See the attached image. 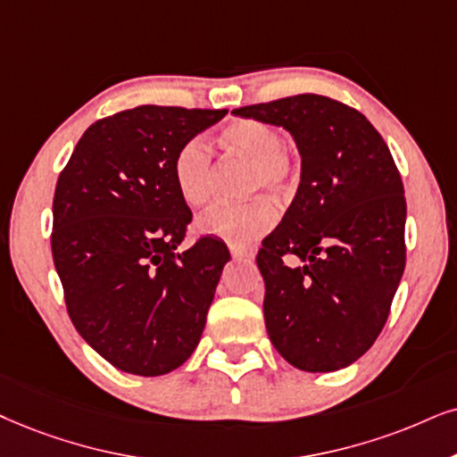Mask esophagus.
<instances>
[{"label": "esophagus", "mask_w": 457, "mask_h": 457, "mask_svg": "<svg viewBox=\"0 0 457 457\" xmlns=\"http://www.w3.org/2000/svg\"><path fill=\"white\" fill-rule=\"evenodd\" d=\"M229 253H232L234 259H251L253 257L251 248L240 246V245H229Z\"/></svg>", "instance_id": "esophagus-1"}]
</instances>
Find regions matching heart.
I'll use <instances>...</instances> for the list:
<instances>
[{
  "mask_svg": "<svg viewBox=\"0 0 457 457\" xmlns=\"http://www.w3.org/2000/svg\"><path fill=\"white\" fill-rule=\"evenodd\" d=\"M217 143L223 154L246 160L245 194H270L276 200H287L297 192L302 166L297 155L282 143V132L274 124L253 118L236 120L223 126ZM172 179L189 206L202 209L211 204L215 195V166L211 149L202 138H189L177 149ZM274 221V204L265 195H253L209 211L200 219V229L232 245H248L268 232Z\"/></svg>",
  "mask_w": 457,
  "mask_h": 457,
  "instance_id": "heart-1",
  "label": "heart"
}]
</instances>
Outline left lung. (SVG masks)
<instances>
[{
  "instance_id": "obj_1",
  "label": "left lung",
  "mask_w": 457,
  "mask_h": 457,
  "mask_svg": "<svg viewBox=\"0 0 457 457\" xmlns=\"http://www.w3.org/2000/svg\"><path fill=\"white\" fill-rule=\"evenodd\" d=\"M232 113L282 126L302 154L295 198L257 253L271 344L302 371L348 367L382 333L405 270L401 172L365 115L328 96Z\"/></svg>"
}]
</instances>
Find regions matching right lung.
<instances>
[{"instance_id":"1","label":"right lung","mask_w":457,"mask_h":457,"mask_svg":"<svg viewBox=\"0 0 457 457\" xmlns=\"http://www.w3.org/2000/svg\"><path fill=\"white\" fill-rule=\"evenodd\" d=\"M228 109L141 105L96 120L61 170L52 259L73 327L120 371L154 378L192 356L229 251L202 236L177 253L192 211L177 149Z\"/></svg>"}]
</instances>
